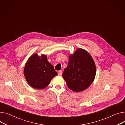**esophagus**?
Masks as SVG:
<instances>
[{"label": "esophagus", "instance_id": "1", "mask_svg": "<svg viewBox=\"0 0 125 125\" xmlns=\"http://www.w3.org/2000/svg\"><path fill=\"white\" fill-rule=\"evenodd\" d=\"M62 71H59L58 72V74H59V75H61L62 74Z\"/></svg>", "mask_w": 125, "mask_h": 125}]
</instances>
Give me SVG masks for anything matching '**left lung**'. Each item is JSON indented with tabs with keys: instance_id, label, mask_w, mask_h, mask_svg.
<instances>
[{
	"instance_id": "1",
	"label": "left lung",
	"mask_w": 125,
	"mask_h": 125,
	"mask_svg": "<svg viewBox=\"0 0 125 125\" xmlns=\"http://www.w3.org/2000/svg\"><path fill=\"white\" fill-rule=\"evenodd\" d=\"M96 73L95 65L91 55L79 49L70 55L68 66L62 76L71 90L79 92L88 88L93 82Z\"/></svg>"
}]
</instances>
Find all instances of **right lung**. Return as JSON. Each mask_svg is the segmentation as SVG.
<instances>
[{
  "instance_id": "right-lung-1",
  "label": "right lung",
  "mask_w": 125,
  "mask_h": 125,
  "mask_svg": "<svg viewBox=\"0 0 125 125\" xmlns=\"http://www.w3.org/2000/svg\"><path fill=\"white\" fill-rule=\"evenodd\" d=\"M25 78L31 87L41 90L49 85L57 74L53 66L47 61L45 55L41 57L32 54L27 62L24 69Z\"/></svg>"
}]
</instances>
